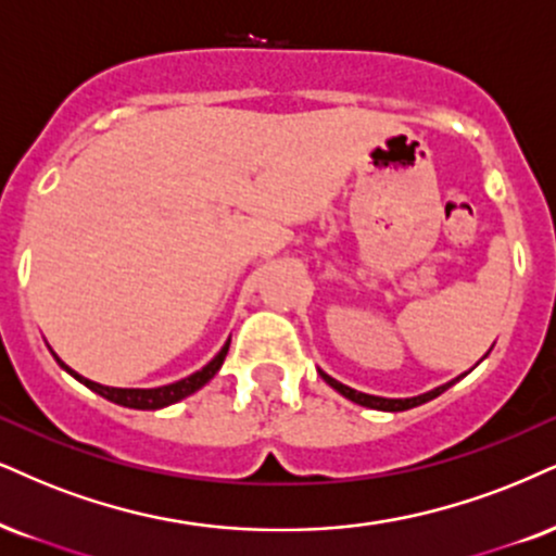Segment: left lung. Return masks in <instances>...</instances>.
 Listing matches in <instances>:
<instances>
[{"label":"left lung","instance_id":"1","mask_svg":"<svg viewBox=\"0 0 556 556\" xmlns=\"http://www.w3.org/2000/svg\"><path fill=\"white\" fill-rule=\"evenodd\" d=\"M319 376H321V379H325L327 383H330V387L334 389V392H340L342 396H345V400H351V402H355V404H361V407L383 409V413H402V409H413V407H417V404H425V402L435 400V396H438V394H443L445 389H448V387H454V383H456L458 379H462L464 374L458 376V379H454V381L443 383V387H435V389H430V392H425V394H417V396H407V400H387V396L363 394V392H355V389H351V387H345V383L334 381L332 376H327L325 371H319Z\"/></svg>","mask_w":556,"mask_h":556}]
</instances>
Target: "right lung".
<instances>
[{
	"label": "right lung",
	"mask_w": 556,
	"mask_h": 556,
	"mask_svg": "<svg viewBox=\"0 0 556 556\" xmlns=\"http://www.w3.org/2000/svg\"><path fill=\"white\" fill-rule=\"evenodd\" d=\"M226 353H229V340H226V345L216 353V358L211 361V363H205L201 371L190 374L188 379H180V381H175V383H167V387H154V389L102 387V383L89 381V379H85V376H79L77 371H72V368H68L66 363L61 361L56 353H53V358H56V363H59L61 368H64L66 374H72L74 379H77L79 383H85L87 389H92L94 394L105 396L108 402H115V404H121V407H131V409H162V407H167V404H175V402L185 400V396H190L193 392H198V389L205 387V383L214 379L218 368H222Z\"/></svg>",
	"instance_id": "obj_1"
}]
</instances>
